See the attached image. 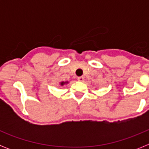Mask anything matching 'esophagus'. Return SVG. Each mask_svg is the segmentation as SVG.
Wrapping results in <instances>:
<instances>
[{
  "instance_id": "obj_1",
  "label": "esophagus",
  "mask_w": 149,
  "mask_h": 149,
  "mask_svg": "<svg viewBox=\"0 0 149 149\" xmlns=\"http://www.w3.org/2000/svg\"><path fill=\"white\" fill-rule=\"evenodd\" d=\"M77 80L79 81H81V82H83L84 81V77H77Z\"/></svg>"
}]
</instances>
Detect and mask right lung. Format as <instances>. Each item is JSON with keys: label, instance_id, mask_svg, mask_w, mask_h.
I'll use <instances>...</instances> for the list:
<instances>
[{"label": "right lung", "instance_id": "obj_1", "mask_svg": "<svg viewBox=\"0 0 149 149\" xmlns=\"http://www.w3.org/2000/svg\"><path fill=\"white\" fill-rule=\"evenodd\" d=\"M68 84V81H65V82L63 81V82L60 83V86H63V85H65V84Z\"/></svg>", "mask_w": 149, "mask_h": 149}]
</instances>
